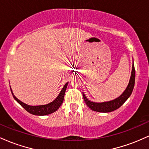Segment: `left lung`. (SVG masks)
Listing matches in <instances>:
<instances>
[{
    "mask_svg": "<svg viewBox=\"0 0 149 149\" xmlns=\"http://www.w3.org/2000/svg\"><path fill=\"white\" fill-rule=\"evenodd\" d=\"M135 83V69L134 66V61H132V72L130 78L129 83H128L127 88H126L125 91L121 94L118 97L109 102H95L89 100L85 94L83 92V99L86 103L87 106L91 109L92 111L97 112H102V113H109L113 111L123 104L126 100L130 97L132 92L134 89Z\"/></svg>",
    "mask_w": 149,
    "mask_h": 149,
    "instance_id": "obj_1",
    "label": "left lung"
}]
</instances>
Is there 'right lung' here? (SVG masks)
I'll return each mask as SVG.
<instances>
[{"label":"right lung","instance_id":"add662e5","mask_svg":"<svg viewBox=\"0 0 149 149\" xmlns=\"http://www.w3.org/2000/svg\"><path fill=\"white\" fill-rule=\"evenodd\" d=\"M68 84H69V82H67V83L64 85V86L63 87L62 89H61V92H59V95H58L57 98H56L54 101H52V102H50V103L47 104H45V105H39V106H30V105H28V104L24 103V102H21V101L18 100V99L15 96L11 88H10V90H11L12 94H13V97H14L15 100H16L17 102L18 103L25 109L26 111H27L29 113L33 114V115L46 116V115H48V114L52 113L55 112L60 107L61 104L63 103V101H64L65 92H66Z\"/></svg>","mask_w":149,"mask_h":149}]
</instances>
